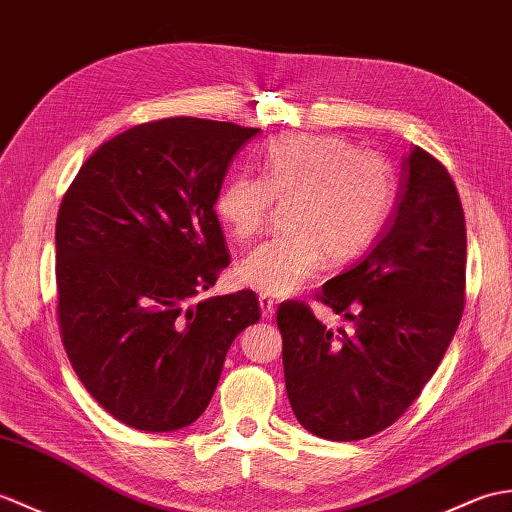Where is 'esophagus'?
I'll return each instance as SVG.
<instances>
[{
	"label": "esophagus",
	"instance_id": "obj_1",
	"mask_svg": "<svg viewBox=\"0 0 512 512\" xmlns=\"http://www.w3.org/2000/svg\"><path fill=\"white\" fill-rule=\"evenodd\" d=\"M259 307H261V314H264V318H270L272 314H275V299H270V296L266 294H259Z\"/></svg>",
	"mask_w": 512,
	"mask_h": 512
}]
</instances>
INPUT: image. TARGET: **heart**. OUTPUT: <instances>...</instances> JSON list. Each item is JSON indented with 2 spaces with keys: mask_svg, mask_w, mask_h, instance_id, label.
<instances>
[{
  "mask_svg": "<svg viewBox=\"0 0 512 512\" xmlns=\"http://www.w3.org/2000/svg\"><path fill=\"white\" fill-rule=\"evenodd\" d=\"M395 172L373 150L336 135H288L264 152L261 176L237 174L220 187L216 216L240 242L264 231L275 202H288L285 227L248 253L237 277L257 292L285 296L323 264L360 257L395 205Z\"/></svg>",
  "mask_w": 512,
  "mask_h": 512,
  "instance_id": "heart-1",
  "label": "heart"
}]
</instances>
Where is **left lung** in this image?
I'll return each mask as SVG.
<instances>
[{
	"mask_svg": "<svg viewBox=\"0 0 512 512\" xmlns=\"http://www.w3.org/2000/svg\"><path fill=\"white\" fill-rule=\"evenodd\" d=\"M401 172L399 205L373 251L316 294L351 329H329L303 301L277 310L292 412L327 441H360L395 423L436 373L465 310L458 189L419 146Z\"/></svg>",
	"mask_w": 512,
	"mask_h": 512,
	"instance_id": "1",
	"label": "left lung"
}]
</instances>
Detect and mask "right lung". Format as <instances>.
<instances>
[{
  "instance_id": "1",
  "label": "right lung",
  "mask_w": 512,
  "mask_h": 512,
  "mask_svg": "<svg viewBox=\"0 0 512 512\" xmlns=\"http://www.w3.org/2000/svg\"><path fill=\"white\" fill-rule=\"evenodd\" d=\"M259 128L165 117L82 163L56 218L58 327L78 379L141 432L194 423L235 336L259 320L253 290L213 296L231 264L216 196Z\"/></svg>"
}]
</instances>
